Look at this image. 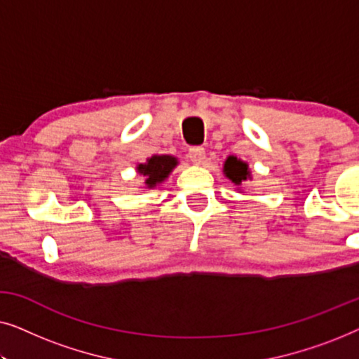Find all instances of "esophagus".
<instances>
[{
    "label": "esophagus",
    "instance_id": "obj_1",
    "mask_svg": "<svg viewBox=\"0 0 359 359\" xmlns=\"http://www.w3.org/2000/svg\"><path fill=\"white\" fill-rule=\"evenodd\" d=\"M188 155H189L191 161H193V163H196V165L204 163V160H205L204 147H191Z\"/></svg>",
    "mask_w": 359,
    "mask_h": 359
}]
</instances>
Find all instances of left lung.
Instances as JSON below:
<instances>
[{
	"instance_id": "8db88e82",
	"label": "left lung",
	"mask_w": 359,
	"mask_h": 359,
	"mask_svg": "<svg viewBox=\"0 0 359 359\" xmlns=\"http://www.w3.org/2000/svg\"><path fill=\"white\" fill-rule=\"evenodd\" d=\"M224 175L237 186L242 184L243 181H247L248 178H252V175H250V170H248V165L245 163V161L238 160L237 156H229V158L225 160Z\"/></svg>"
}]
</instances>
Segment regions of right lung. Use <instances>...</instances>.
Instances as JSON below:
<instances>
[{"instance_id":"1","label":"right lung","mask_w":359,"mask_h":359,"mask_svg":"<svg viewBox=\"0 0 359 359\" xmlns=\"http://www.w3.org/2000/svg\"><path fill=\"white\" fill-rule=\"evenodd\" d=\"M178 165V160L171 155H154L145 163L137 166V171L145 178V188H155L156 184L163 183L168 175Z\"/></svg>"}]
</instances>
